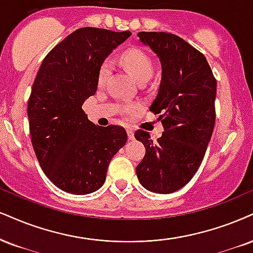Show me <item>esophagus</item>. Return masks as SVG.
I'll return each instance as SVG.
<instances>
[{
    "label": "esophagus",
    "mask_w": 253,
    "mask_h": 253,
    "mask_svg": "<svg viewBox=\"0 0 253 253\" xmlns=\"http://www.w3.org/2000/svg\"><path fill=\"white\" fill-rule=\"evenodd\" d=\"M126 132H127V137H129L130 141H133V139H135V133H133L132 130L131 129H127Z\"/></svg>",
    "instance_id": "1"
}]
</instances>
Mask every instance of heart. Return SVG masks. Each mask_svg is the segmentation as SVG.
<instances>
[{
  "mask_svg": "<svg viewBox=\"0 0 253 253\" xmlns=\"http://www.w3.org/2000/svg\"><path fill=\"white\" fill-rule=\"evenodd\" d=\"M122 62L126 69L135 77L138 83L146 82L150 80L154 73V67H152L151 60L144 51L139 49H129L122 55ZM112 70V61L105 60L103 62L98 71V84L103 85L107 82L108 77L110 76Z\"/></svg>",
  "mask_w": 253,
  "mask_h": 253,
  "instance_id": "b5f03b06",
  "label": "heart"
}]
</instances>
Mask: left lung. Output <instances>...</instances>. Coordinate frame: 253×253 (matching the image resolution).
Masks as SVG:
<instances>
[{"label": "left lung", "mask_w": 253, "mask_h": 253, "mask_svg": "<svg viewBox=\"0 0 253 253\" xmlns=\"http://www.w3.org/2000/svg\"><path fill=\"white\" fill-rule=\"evenodd\" d=\"M137 36L161 62L150 110L160 115L164 132L156 143L148 132H135L145 146L136 173L143 188L165 195L183 188L201 167L214 127L217 82L204 55L180 37L155 31Z\"/></svg>", "instance_id": "1"}]
</instances>
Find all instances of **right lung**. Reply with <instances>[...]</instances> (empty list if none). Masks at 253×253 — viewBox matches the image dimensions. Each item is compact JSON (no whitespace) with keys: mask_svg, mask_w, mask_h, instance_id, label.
I'll use <instances>...</instances> for the list:
<instances>
[{"mask_svg":"<svg viewBox=\"0 0 253 253\" xmlns=\"http://www.w3.org/2000/svg\"><path fill=\"white\" fill-rule=\"evenodd\" d=\"M130 36V31L81 28L41 64L28 102L31 143L43 172L64 192L97 191L112 157L126 145L123 127L95 126L82 105L97 90L103 62Z\"/></svg>","mask_w":253,"mask_h":253,"instance_id":"1","label":"right lung"}]
</instances>
